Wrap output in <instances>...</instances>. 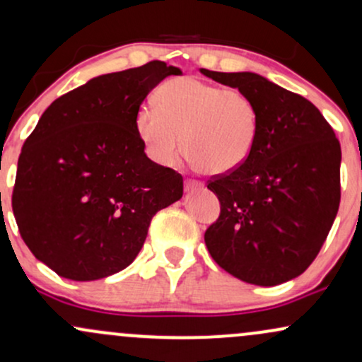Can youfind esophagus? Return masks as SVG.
Here are the masks:
<instances>
[{
  "instance_id": "1",
  "label": "esophagus",
  "mask_w": 362,
  "mask_h": 362,
  "mask_svg": "<svg viewBox=\"0 0 362 362\" xmlns=\"http://www.w3.org/2000/svg\"><path fill=\"white\" fill-rule=\"evenodd\" d=\"M202 189V184L197 180H190V178H187L185 180V190H199Z\"/></svg>"
}]
</instances>
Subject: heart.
Wrapping results in <instances>:
<instances>
[{"instance_id":"obj_1","label":"heart","mask_w":362,"mask_h":362,"mask_svg":"<svg viewBox=\"0 0 362 362\" xmlns=\"http://www.w3.org/2000/svg\"><path fill=\"white\" fill-rule=\"evenodd\" d=\"M259 109L236 88L194 76L172 78L155 93V107L141 105L136 134L148 156L161 167H173L182 153L209 175L238 170L255 148Z\"/></svg>"}]
</instances>
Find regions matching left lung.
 <instances>
[{
	"label": "left lung",
	"mask_w": 362,
	"mask_h": 362,
	"mask_svg": "<svg viewBox=\"0 0 362 362\" xmlns=\"http://www.w3.org/2000/svg\"><path fill=\"white\" fill-rule=\"evenodd\" d=\"M207 78L255 102V148L235 172L207 184L221 214L204 240L219 267L248 284L277 286L310 267L340 204V143L317 107L257 73Z\"/></svg>",
	"instance_id": "8db88e82"
}]
</instances>
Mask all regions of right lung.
Wrapping results in <instances>:
<instances>
[{
  "instance_id": "add662e5",
  "label": "right lung",
  "mask_w": 362,
  "mask_h": 362,
  "mask_svg": "<svg viewBox=\"0 0 362 362\" xmlns=\"http://www.w3.org/2000/svg\"><path fill=\"white\" fill-rule=\"evenodd\" d=\"M175 66L102 74L54 100L18 158L11 197L25 245L57 276L95 281L138 257L149 223L184 178L146 156L134 117Z\"/></svg>"
}]
</instances>
